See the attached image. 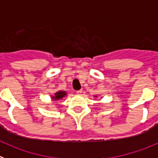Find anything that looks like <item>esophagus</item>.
<instances>
[{
	"label": "esophagus",
	"instance_id": "1",
	"mask_svg": "<svg viewBox=\"0 0 158 158\" xmlns=\"http://www.w3.org/2000/svg\"><path fill=\"white\" fill-rule=\"evenodd\" d=\"M81 93H82L81 90H78V91H77V95H81Z\"/></svg>",
	"mask_w": 158,
	"mask_h": 158
}]
</instances>
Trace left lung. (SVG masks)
<instances>
[{
  "label": "left lung",
  "mask_w": 158,
  "mask_h": 158,
  "mask_svg": "<svg viewBox=\"0 0 158 158\" xmlns=\"http://www.w3.org/2000/svg\"><path fill=\"white\" fill-rule=\"evenodd\" d=\"M95 96V97H97V96H96H96Z\"/></svg>",
  "instance_id": "obj_1"
}]
</instances>
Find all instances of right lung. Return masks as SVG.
I'll use <instances>...</instances> for the list:
<instances>
[{"mask_svg": "<svg viewBox=\"0 0 158 158\" xmlns=\"http://www.w3.org/2000/svg\"><path fill=\"white\" fill-rule=\"evenodd\" d=\"M66 95H67V93L65 91L59 90V91L54 93L53 96H51V100H54V101H58V100H62V98L65 97Z\"/></svg>", "mask_w": 158, "mask_h": 158, "instance_id": "right-lung-1", "label": "right lung"}]
</instances>
